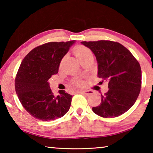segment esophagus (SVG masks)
Returning <instances> with one entry per match:
<instances>
[{
	"mask_svg": "<svg viewBox=\"0 0 153 153\" xmlns=\"http://www.w3.org/2000/svg\"><path fill=\"white\" fill-rule=\"evenodd\" d=\"M79 92L83 94H85L86 96H89L92 94V92L91 90H82V91H80Z\"/></svg>",
	"mask_w": 153,
	"mask_h": 153,
	"instance_id": "1",
	"label": "esophagus"
}]
</instances>
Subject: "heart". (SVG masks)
<instances>
[{
  "mask_svg": "<svg viewBox=\"0 0 153 153\" xmlns=\"http://www.w3.org/2000/svg\"><path fill=\"white\" fill-rule=\"evenodd\" d=\"M74 53L76 55V57L79 59V61H81L82 59H85L86 57H88V56H92V52L88 48L84 46H77V47L75 48L74 50ZM74 84L76 86H82L83 82L81 80L77 79L75 80L74 82Z\"/></svg>",
  "mask_w": 153,
  "mask_h": 153,
  "instance_id": "heart-1",
  "label": "heart"
}]
</instances>
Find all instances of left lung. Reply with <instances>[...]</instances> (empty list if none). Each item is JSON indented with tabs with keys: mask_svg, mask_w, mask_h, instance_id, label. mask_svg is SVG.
<instances>
[{
	"mask_svg": "<svg viewBox=\"0 0 153 153\" xmlns=\"http://www.w3.org/2000/svg\"><path fill=\"white\" fill-rule=\"evenodd\" d=\"M81 44L95 55L98 77L108 82V92L101 96L100 105L92 107L93 112L105 118L121 115L132 107L140 92L142 71L139 63L118 42L99 40Z\"/></svg>",
	"mask_w": 153,
	"mask_h": 153,
	"instance_id": "1",
	"label": "left lung"
}]
</instances>
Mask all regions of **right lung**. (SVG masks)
I'll list each match as a JSON object with an SVG mask.
<instances>
[{
    "instance_id": "add662e5",
    "label": "right lung",
    "mask_w": 153,
    "mask_h": 153,
    "mask_svg": "<svg viewBox=\"0 0 153 153\" xmlns=\"http://www.w3.org/2000/svg\"><path fill=\"white\" fill-rule=\"evenodd\" d=\"M75 42L44 44L23 59L15 77V91L23 107L33 117L55 120L65 115L70 108L72 95L60 90L55 96L48 79L58 73L62 59Z\"/></svg>"
}]
</instances>
